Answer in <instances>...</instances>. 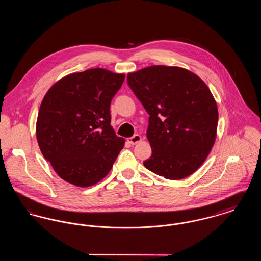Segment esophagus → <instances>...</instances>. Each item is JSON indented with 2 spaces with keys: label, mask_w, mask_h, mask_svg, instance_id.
<instances>
[{
  "label": "esophagus",
  "mask_w": 261,
  "mask_h": 261,
  "mask_svg": "<svg viewBox=\"0 0 261 261\" xmlns=\"http://www.w3.org/2000/svg\"><path fill=\"white\" fill-rule=\"evenodd\" d=\"M142 140H143L142 137L140 136L139 134H136V135L129 138V139H128V142H129L130 144H132V145H136L137 143H140Z\"/></svg>",
  "instance_id": "1"
}]
</instances>
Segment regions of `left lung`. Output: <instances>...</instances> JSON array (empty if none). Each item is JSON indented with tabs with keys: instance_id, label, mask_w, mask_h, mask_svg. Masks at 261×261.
Masks as SVG:
<instances>
[{
	"instance_id": "8db88e82",
	"label": "left lung",
	"mask_w": 261,
	"mask_h": 261,
	"mask_svg": "<svg viewBox=\"0 0 261 261\" xmlns=\"http://www.w3.org/2000/svg\"><path fill=\"white\" fill-rule=\"evenodd\" d=\"M149 114L151 156L144 165L169 180L196 172L215 143L218 109L199 76L179 66L151 65L127 74Z\"/></svg>"
}]
</instances>
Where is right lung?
I'll use <instances>...</instances> for the list:
<instances>
[{
  "instance_id": "add662e5",
  "label": "right lung",
  "mask_w": 261,
  "mask_h": 261,
  "mask_svg": "<svg viewBox=\"0 0 261 261\" xmlns=\"http://www.w3.org/2000/svg\"><path fill=\"white\" fill-rule=\"evenodd\" d=\"M124 73L92 68L57 81L41 102L38 145L64 181L93 186L103 179L124 147L111 125V101Z\"/></svg>"
}]
</instances>
